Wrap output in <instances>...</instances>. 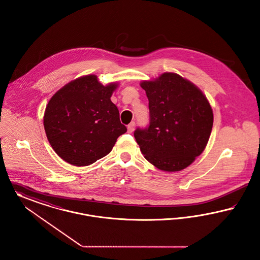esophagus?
Here are the masks:
<instances>
[{
    "instance_id": "obj_1",
    "label": "esophagus",
    "mask_w": 260,
    "mask_h": 260,
    "mask_svg": "<svg viewBox=\"0 0 260 260\" xmlns=\"http://www.w3.org/2000/svg\"><path fill=\"white\" fill-rule=\"evenodd\" d=\"M127 129H128V132H129V133H132V132L134 131V129H135V123H134V122H131V123L127 126Z\"/></svg>"
}]
</instances>
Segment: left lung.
<instances>
[{"label": "left lung", "mask_w": 260, "mask_h": 260, "mask_svg": "<svg viewBox=\"0 0 260 260\" xmlns=\"http://www.w3.org/2000/svg\"><path fill=\"white\" fill-rule=\"evenodd\" d=\"M149 99L150 125L134 137L145 158L175 172L191 165L207 145L213 112L204 93L177 73L140 83Z\"/></svg>", "instance_id": "8db88e82"}]
</instances>
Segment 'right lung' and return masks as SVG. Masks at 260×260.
Masks as SVG:
<instances>
[{
	"mask_svg": "<svg viewBox=\"0 0 260 260\" xmlns=\"http://www.w3.org/2000/svg\"><path fill=\"white\" fill-rule=\"evenodd\" d=\"M118 83L104 86L94 74L60 88L49 101L44 128L55 153L75 166H87L109 154L127 131L110 96Z\"/></svg>",
	"mask_w": 260,
	"mask_h": 260,
	"instance_id": "add662e5",
	"label": "right lung"
}]
</instances>
